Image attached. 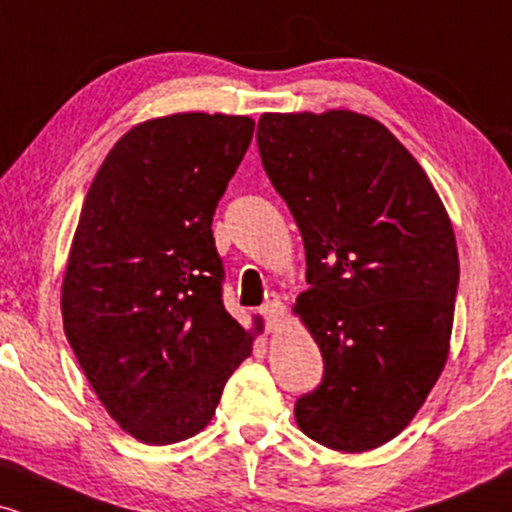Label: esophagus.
<instances>
[{
  "mask_svg": "<svg viewBox=\"0 0 512 512\" xmlns=\"http://www.w3.org/2000/svg\"><path fill=\"white\" fill-rule=\"evenodd\" d=\"M260 313H262V317H264V322H267V330L272 332V330H276V327H279V322L284 320L286 310H284V303L269 301V303L262 305Z\"/></svg>",
  "mask_w": 512,
  "mask_h": 512,
  "instance_id": "34e87169",
  "label": "esophagus"
}]
</instances>
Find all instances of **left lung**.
Instances as JSON below:
<instances>
[{
	"label": "left lung",
	"mask_w": 512,
	"mask_h": 512,
	"mask_svg": "<svg viewBox=\"0 0 512 512\" xmlns=\"http://www.w3.org/2000/svg\"><path fill=\"white\" fill-rule=\"evenodd\" d=\"M257 146L303 236L310 289L293 313L325 361L322 383L296 402V424L325 448H380L448 361L460 281L448 211L373 117L264 113Z\"/></svg>",
	"instance_id": "left-lung-1"
}]
</instances>
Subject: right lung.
<instances>
[{"label":"right lung","mask_w":512,"mask_h":512,"mask_svg":"<svg viewBox=\"0 0 512 512\" xmlns=\"http://www.w3.org/2000/svg\"><path fill=\"white\" fill-rule=\"evenodd\" d=\"M252 129L245 115L146 120L88 187L62 281L64 334L108 414L142 443L202 431L252 354L255 334L223 308L211 236Z\"/></svg>","instance_id":"add662e5"}]
</instances>
